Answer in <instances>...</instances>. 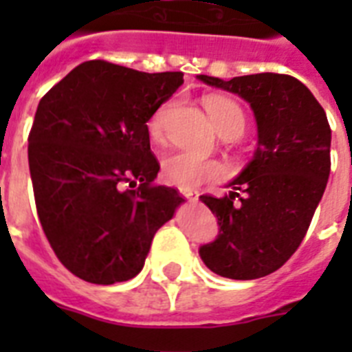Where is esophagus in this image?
Instances as JSON below:
<instances>
[{"instance_id": "esophagus-1", "label": "esophagus", "mask_w": 352, "mask_h": 352, "mask_svg": "<svg viewBox=\"0 0 352 352\" xmlns=\"http://www.w3.org/2000/svg\"><path fill=\"white\" fill-rule=\"evenodd\" d=\"M179 194H182L185 199H188V201H197L199 197L197 192L190 190V188H179Z\"/></svg>"}]
</instances>
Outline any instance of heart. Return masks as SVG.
Here are the masks:
<instances>
[{
    "mask_svg": "<svg viewBox=\"0 0 352 352\" xmlns=\"http://www.w3.org/2000/svg\"><path fill=\"white\" fill-rule=\"evenodd\" d=\"M204 109L211 123L217 129L220 135L227 139H236L247 129V116L245 111L238 102H234L229 96L211 95L204 98ZM173 100L162 104L155 111L148 123L149 135L153 141H162L166 138L167 126H169L170 116L174 113ZM226 169L220 162L211 160V158L195 157L192 153L178 151V153L167 155L162 160V176L167 183L178 185L182 188H194L206 182H219L223 178Z\"/></svg>",
    "mask_w": 352,
    "mask_h": 352,
    "instance_id": "1",
    "label": "heart"
}]
</instances>
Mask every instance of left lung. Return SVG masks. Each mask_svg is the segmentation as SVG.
Listing matches in <instances>:
<instances>
[{"label": "left lung", "instance_id": "left-lung-1", "mask_svg": "<svg viewBox=\"0 0 352 352\" xmlns=\"http://www.w3.org/2000/svg\"><path fill=\"white\" fill-rule=\"evenodd\" d=\"M197 79L241 96L257 123L256 153L231 192L201 195L220 229L199 256L217 275L254 280L280 268L309 231L331 167L328 118L312 91L284 74Z\"/></svg>", "mask_w": 352, "mask_h": 352}]
</instances>
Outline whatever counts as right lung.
<instances>
[{
    "mask_svg": "<svg viewBox=\"0 0 352 352\" xmlns=\"http://www.w3.org/2000/svg\"><path fill=\"white\" fill-rule=\"evenodd\" d=\"M182 84V72L93 60L40 100L28 138L36 211L58 259L82 280L133 278L155 232L185 201L153 183L160 166L146 125Z\"/></svg>",
    "mask_w": 352,
    "mask_h": 352,
    "instance_id": "add662e5",
    "label": "right lung"
}]
</instances>
